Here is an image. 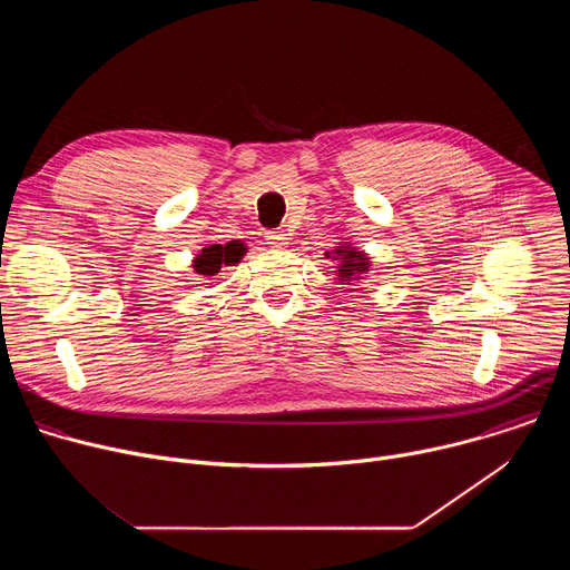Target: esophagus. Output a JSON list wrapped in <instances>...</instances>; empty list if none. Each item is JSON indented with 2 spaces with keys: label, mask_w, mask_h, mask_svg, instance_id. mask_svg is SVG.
I'll return each mask as SVG.
<instances>
[{
  "label": "esophagus",
  "mask_w": 570,
  "mask_h": 570,
  "mask_svg": "<svg viewBox=\"0 0 570 570\" xmlns=\"http://www.w3.org/2000/svg\"><path fill=\"white\" fill-rule=\"evenodd\" d=\"M266 243L271 248H284L288 246V234L284 229H273L266 234Z\"/></svg>",
  "instance_id": "obj_1"
}]
</instances>
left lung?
<instances>
[{"instance_id": "left-lung-1", "label": "left lung", "mask_w": 570, "mask_h": 570, "mask_svg": "<svg viewBox=\"0 0 570 570\" xmlns=\"http://www.w3.org/2000/svg\"><path fill=\"white\" fill-rule=\"evenodd\" d=\"M324 257L336 262V271L334 273H336L338 282H343V284H352V282L365 279V275H367V271L372 266L370 257L363 250H358L356 246H352L350 240L338 243V246L332 253H324Z\"/></svg>"}]
</instances>
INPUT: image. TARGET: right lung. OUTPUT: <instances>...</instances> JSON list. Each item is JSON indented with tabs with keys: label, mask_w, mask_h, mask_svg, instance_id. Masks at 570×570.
Returning a JSON list of instances; mask_svg holds the SVG:
<instances>
[{
	"label": "right lung",
	"mask_w": 570,
	"mask_h": 570,
	"mask_svg": "<svg viewBox=\"0 0 570 570\" xmlns=\"http://www.w3.org/2000/svg\"><path fill=\"white\" fill-rule=\"evenodd\" d=\"M246 253H248V248L243 246L240 240H227L225 246L214 243V246L203 248L200 255L194 257V271L198 275L214 277L223 266H236Z\"/></svg>",
	"instance_id": "obj_1"
}]
</instances>
